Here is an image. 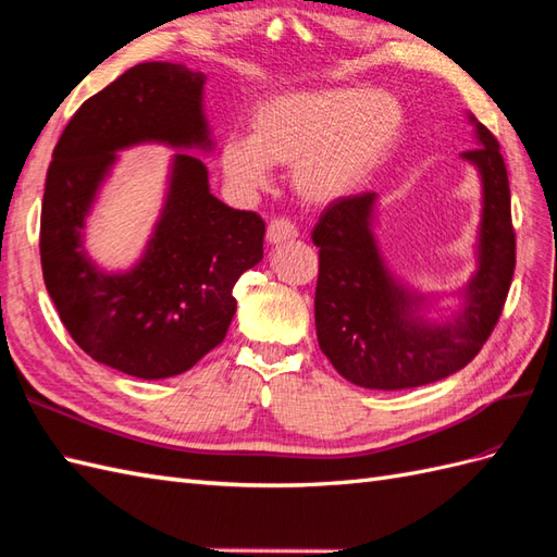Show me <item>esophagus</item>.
I'll list each match as a JSON object with an SVG mask.
<instances>
[{
	"mask_svg": "<svg viewBox=\"0 0 557 557\" xmlns=\"http://www.w3.org/2000/svg\"><path fill=\"white\" fill-rule=\"evenodd\" d=\"M296 235H298V227L287 219H275V221H270V225H268V242H270V245H282V242L296 239Z\"/></svg>",
	"mask_w": 557,
	"mask_h": 557,
	"instance_id": "1",
	"label": "esophagus"
}]
</instances>
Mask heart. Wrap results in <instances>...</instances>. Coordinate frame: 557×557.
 <instances>
[{"mask_svg":"<svg viewBox=\"0 0 557 557\" xmlns=\"http://www.w3.org/2000/svg\"><path fill=\"white\" fill-rule=\"evenodd\" d=\"M405 124L403 106L362 87L277 91L253 108L249 138L223 143L221 166L237 190H261L270 166H292V188L308 205L362 190L388 162Z\"/></svg>","mask_w":557,"mask_h":557,"instance_id":"obj_1","label":"heart"}]
</instances>
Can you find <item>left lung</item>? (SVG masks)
<instances>
[{"mask_svg": "<svg viewBox=\"0 0 557 557\" xmlns=\"http://www.w3.org/2000/svg\"><path fill=\"white\" fill-rule=\"evenodd\" d=\"M470 122L478 148L461 157L482 178L478 270L463 289V310L451 320L428 322L421 315L423 296L407 292L388 273L372 233L374 193L332 202L312 227V245L320 247L318 344L355 386L403 391L459 372L502 318L516 270L508 174L494 134L475 117Z\"/></svg>", "mask_w": 557, "mask_h": 557, "instance_id": "8db88e82", "label": "left lung"}]
</instances>
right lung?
<instances>
[{
  "label": "right lung",
  "mask_w": 557,
  "mask_h": 557,
  "mask_svg": "<svg viewBox=\"0 0 557 557\" xmlns=\"http://www.w3.org/2000/svg\"><path fill=\"white\" fill-rule=\"evenodd\" d=\"M205 75L176 63H138L84 101L53 148L39 221L47 292L75 344L117 372L166 379L216 348L233 322L235 282L263 259L265 223L223 205L209 171L176 152L169 193L143 259L126 273L96 268L82 242L117 150L138 143L211 148Z\"/></svg>",
  "instance_id": "right-lung-1"
}]
</instances>
